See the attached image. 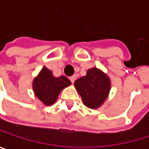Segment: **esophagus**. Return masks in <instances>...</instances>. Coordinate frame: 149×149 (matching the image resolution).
Listing matches in <instances>:
<instances>
[{"mask_svg":"<svg viewBox=\"0 0 149 149\" xmlns=\"http://www.w3.org/2000/svg\"><path fill=\"white\" fill-rule=\"evenodd\" d=\"M76 79H77V77H76L75 75H74V76H72V77H70V80H71V82H72V84L74 83L75 80H76Z\"/></svg>","mask_w":149,"mask_h":149,"instance_id":"esophagus-1","label":"esophagus"}]
</instances>
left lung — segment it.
Listing matches in <instances>:
<instances>
[{
    "label": "left lung",
    "mask_w": 149,
    "mask_h": 149,
    "mask_svg": "<svg viewBox=\"0 0 149 149\" xmlns=\"http://www.w3.org/2000/svg\"><path fill=\"white\" fill-rule=\"evenodd\" d=\"M84 104L90 109L100 108L109 97L111 82L109 76L97 67L89 69L86 75L74 82Z\"/></svg>",
    "instance_id": "1"
}]
</instances>
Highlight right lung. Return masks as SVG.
Masks as SVG:
<instances>
[{"mask_svg":"<svg viewBox=\"0 0 149 149\" xmlns=\"http://www.w3.org/2000/svg\"><path fill=\"white\" fill-rule=\"evenodd\" d=\"M72 84L65 76L54 77L52 71L44 66L33 81V90L35 97L45 106L54 104L59 93Z\"/></svg>","mask_w":149,"mask_h":149,"instance_id":"add662e5","label":"right lung"}]
</instances>
